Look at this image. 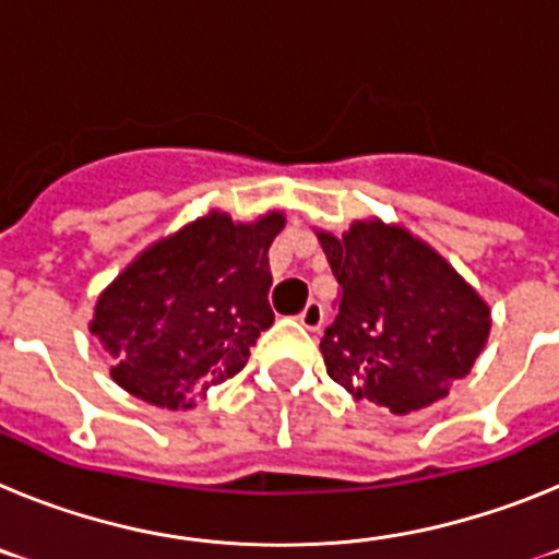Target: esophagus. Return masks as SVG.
<instances>
[{"instance_id": "34e87169", "label": "esophagus", "mask_w": 559, "mask_h": 559, "mask_svg": "<svg viewBox=\"0 0 559 559\" xmlns=\"http://www.w3.org/2000/svg\"><path fill=\"white\" fill-rule=\"evenodd\" d=\"M296 319H299V324H302L305 330H319V328H322V322H324L322 305L308 302L302 310H299V316H296Z\"/></svg>"}]
</instances>
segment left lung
Returning a JSON list of instances; mask_svg holds the SVG:
<instances>
[{
  "label": "left lung",
  "mask_w": 559,
  "mask_h": 559,
  "mask_svg": "<svg viewBox=\"0 0 559 559\" xmlns=\"http://www.w3.org/2000/svg\"><path fill=\"white\" fill-rule=\"evenodd\" d=\"M341 285L324 330L330 378L392 414L448 397L490 338V305L445 257L406 226L353 221L341 237L316 231Z\"/></svg>",
  "instance_id": "8db88e82"
}]
</instances>
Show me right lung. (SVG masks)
<instances>
[{
	"label": "right lung",
	"mask_w": 559,
	"mask_h": 559,
	"mask_svg": "<svg viewBox=\"0 0 559 559\" xmlns=\"http://www.w3.org/2000/svg\"><path fill=\"white\" fill-rule=\"evenodd\" d=\"M285 212L231 221L221 210L162 237L97 296L88 333L120 389L156 408H195L237 374L274 324L269 249Z\"/></svg>",
	"instance_id": "obj_1"
}]
</instances>
